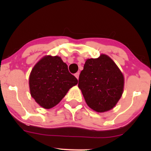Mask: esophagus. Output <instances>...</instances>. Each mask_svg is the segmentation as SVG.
<instances>
[{
    "label": "esophagus",
    "instance_id": "esophagus-1",
    "mask_svg": "<svg viewBox=\"0 0 151 151\" xmlns=\"http://www.w3.org/2000/svg\"><path fill=\"white\" fill-rule=\"evenodd\" d=\"M74 76H75L76 78H77V79H79V72H77L75 74H74Z\"/></svg>",
    "mask_w": 151,
    "mask_h": 151
}]
</instances>
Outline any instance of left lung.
Here are the masks:
<instances>
[{"label": "left lung", "instance_id": "8db88e82", "mask_svg": "<svg viewBox=\"0 0 151 151\" xmlns=\"http://www.w3.org/2000/svg\"><path fill=\"white\" fill-rule=\"evenodd\" d=\"M78 87L86 104L98 113L110 111L119 101L124 88V77L108 55L86 60L79 74Z\"/></svg>", "mask_w": 151, "mask_h": 151}]
</instances>
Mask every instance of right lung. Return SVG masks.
Returning <instances> with one entry per match:
<instances>
[{
    "label": "right lung",
    "instance_id": "1",
    "mask_svg": "<svg viewBox=\"0 0 151 151\" xmlns=\"http://www.w3.org/2000/svg\"><path fill=\"white\" fill-rule=\"evenodd\" d=\"M78 80L59 56L45 55L35 65L29 76L30 95L40 106L50 109L58 104Z\"/></svg>",
    "mask_w": 151,
    "mask_h": 151
}]
</instances>
